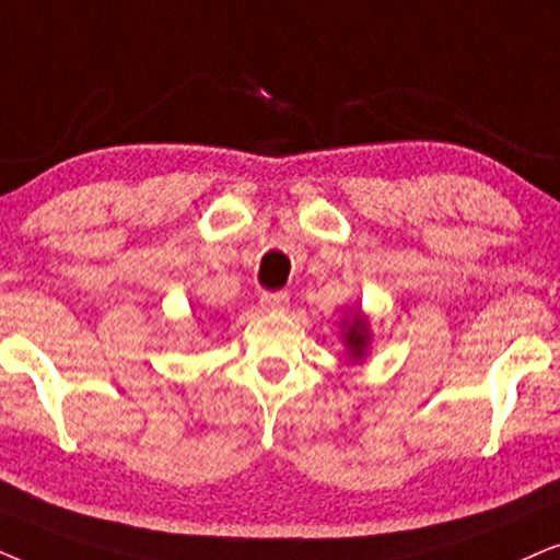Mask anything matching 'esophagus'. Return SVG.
I'll list each match as a JSON object with an SVG mask.
<instances>
[{
  "instance_id": "1",
  "label": "esophagus",
  "mask_w": 560,
  "mask_h": 560,
  "mask_svg": "<svg viewBox=\"0 0 560 560\" xmlns=\"http://www.w3.org/2000/svg\"><path fill=\"white\" fill-rule=\"evenodd\" d=\"M260 307L266 312H287L289 294L287 292H264L260 294Z\"/></svg>"
}]
</instances>
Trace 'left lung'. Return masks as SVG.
I'll list each match as a JSON object with an SVG mask.
<instances>
[{
    "instance_id": "8db88e82",
    "label": "left lung",
    "mask_w": 560,
    "mask_h": 560,
    "mask_svg": "<svg viewBox=\"0 0 560 560\" xmlns=\"http://www.w3.org/2000/svg\"><path fill=\"white\" fill-rule=\"evenodd\" d=\"M340 335L342 346H346V355L350 363H363L371 353V319L361 307L348 310V315L340 319Z\"/></svg>"
}]
</instances>
